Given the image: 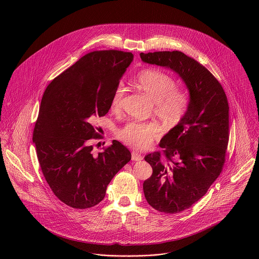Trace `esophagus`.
<instances>
[{"label": "esophagus", "instance_id": "esophagus-1", "mask_svg": "<svg viewBox=\"0 0 259 259\" xmlns=\"http://www.w3.org/2000/svg\"><path fill=\"white\" fill-rule=\"evenodd\" d=\"M132 159H133L134 161H140V160L143 159V155H142L141 153L137 152V151H133V153H132Z\"/></svg>", "mask_w": 259, "mask_h": 259}]
</instances>
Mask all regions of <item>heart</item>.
<instances>
[{"mask_svg": "<svg viewBox=\"0 0 259 259\" xmlns=\"http://www.w3.org/2000/svg\"><path fill=\"white\" fill-rule=\"evenodd\" d=\"M134 83L147 93L154 101V111L164 121L175 124L185 114L188 98L184 91L175 88V80L157 69L142 70L134 78ZM124 89L118 85L112 93L111 107L113 111L120 108ZM159 135L155 122L132 121L122 127L117 136L125 144L138 149H145Z\"/></svg>", "mask_w": 259, "mask_h": 259, "instance_id": "b5f03b06", "label": "heart"}]
</instances>
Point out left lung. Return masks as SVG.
<instances>
[{"label":"left lung","instance_id":"8db88e82","mask_svg":"<svg viewBox=\"0 0 259 259\" xmlns=\"http://www.w3.org/2000/svg\"><path fill=\"white\" fill-rule=\"evenodd\" d=\"M144 63L170 69L185 82L189 102L179 123L145 156L152 175L144 183L150 206L178 213L198 201L219 178L228 145V103L222 84L206 68L179 51L141 53Z\"/></svg>","mask_w":259,"mask_h":259}]
</instances>
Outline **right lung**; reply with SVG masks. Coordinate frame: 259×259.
Masks as SVG:
<instances>
[{
    "label": "right lung",
    "instance_id": "right-lung-1",
    "mask_svg": "<svg viewBox=\"0 0 259 259\" xmlns=\"http://www.w3.org/2000/svg\"><path fill=\"white\" fill-rule=\"evenodd\" d=\"M121 51H95L81 57L47 87L33 142L42 175L55 195L78 209L100 203L108 185L132 158L117 141L98 154L93 122L111 109V96L133 62Z\"/></svg>",
    "mask_w": 259,
    "mask_h": 259
}]
</instances>
